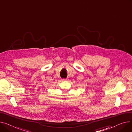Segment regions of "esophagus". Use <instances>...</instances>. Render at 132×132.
Segmentation results:
<instances>
[{"mask_svg":"<svg viewBox=\"0 0 132 132\" xmlns=\"http://www.w3.org/2000/svg\"><path fill=\"white\" fill-rule=\"evenodd\" d=\"M62 81H65V79H62Z\"/></svg>","mask_w":132,"mask_h":132,"instance_id":"obj_1","label":"esophagus"}]
</instances>
